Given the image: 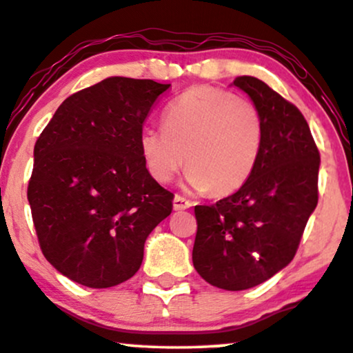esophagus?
I'll return each instance as SVG.
<instances>
[{
	"label": "esophagus",
	"instance_id": "34e87169",
	"mask_svg": "<svg viewBox=\"0 0 353 353\" xmlns=\"http://www.w3.org/2000/svg\"><path fill=\"white\" fill-rule=\"evenodd\" d=\"M172 206H174L176 211H182V210H188L192 206V201L187 200L181 195H176L174 200H172Z\"/></svg>",
	"mask_w": 353,
	"mask_h": 353
}]
</instances>
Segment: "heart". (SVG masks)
<instances>
[{
  "label": "heart",
  "mask_w": 353,
  "mask_h": 353,
  "mask_svg": "<svg viewBox=\"0 0 353 353\" xmlns=\"http://www.w3.org/2000/svg\"><path fill=\"white\" fill-rule=\"evenodd\" d=\"M264 120L250 99L214 86H193L163 113L161 129L145 128L139 147L147 171L168 183L183 166L198 192L230 195L246 183L259 161Z\"/></svg>",
  "instance_id": "b5f03b06"
}]
</instances>
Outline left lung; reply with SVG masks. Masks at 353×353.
<instances>
[{
  "label": "left lung",
  "instance_id": "left-lung-1",
  "mask_svg": "<svg viewBox=\"0 0 353 353\" xmlns=\"http://www.w3.org/2000/svg\"><path fill=\"white\" fill-rule=\"evenodd\" d=\"M261 110L264 143L246 183L216 205L195 206L192 261L210 285L257 286L290 264L319 203L320 153L299 108L254 77L233 81Z\"/></svg>",
  "mask_w": 353,
  "mask_h": 353
}]
</instances>
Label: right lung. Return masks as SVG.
Returning a JSON list of instances; mask_svg holds the SVG:
<instances>
[{
    "label": "right lung",
    "instance_id": "1",
    "mask_svg": "<svg viewBox=\"0 0 353 353\" xmlns=\"http://www.w3.org/2000/svg\"><path fill=\"white\" fill-rule=\"evenodd\" d=\"M171 84L110 77L72 94L38 137L28 203L44 257L88 288L131 278L172 195L147 171L139 137Z\"/></svg>",
    "mask_w": 353,
    "mask_h": 353
}]
</instances>
